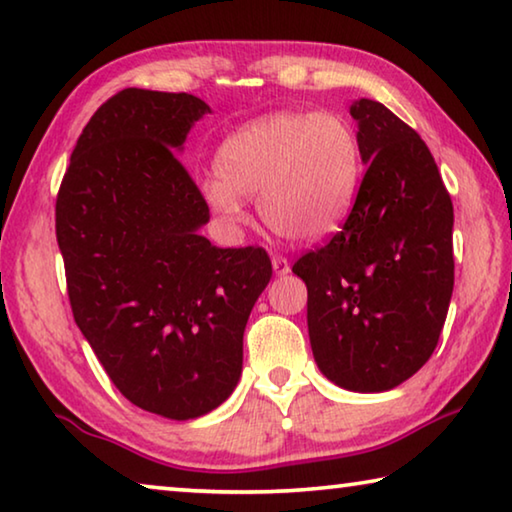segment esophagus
<instances>
[{"mask_svg":"<svg viewBox=\"0 0 512 512\" xmlns=\"http://www.w3.org/2000/svg\"><path fill=\"white\" fill-rule=\"evenodd\" d=\"M273 271H275V275H287L289 271H291V264H289V259L287 257H280V255H273Z\"/></svg>","mask_w":512,"mask_h":512,"instance_id":"34e87169","label":"esophagus"}]
</instances>
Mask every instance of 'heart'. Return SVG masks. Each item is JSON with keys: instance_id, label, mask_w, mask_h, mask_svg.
Instances as JSON below:
<instances>
[{"instance_id": "heart-1", "label": "heart", "mask_w": 512, "mask_h": 512, "mask_svg": "<svg viewBox=\"0 0 512 512\" xmlns=\"http://www.w3.org/2000/svg\"><path fill=\"white\" fill-rule=\"evenodd\" d=\"M214 171L198 189L223 221H237L244 198L257 196L259 216L275 235L316 241L343 221L357 196L361 149L343 117L284 110L225 137Z\"/></svg>"}]
</instances>
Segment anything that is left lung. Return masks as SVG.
Instances as JSON below:
<instances>
[{"instance_id":"left-lung-1","label":"left lung","mask_w":512,"mask_h":512,"mask_svg":"<svg viewBox=\"0 0 512 512\" xmlns=\"http://www.w3.org/2000/svg\"><path fill=\"white\" fill-rule=\"evenodd\" d=\"M366 176L343 228L293 264L307 284L311 352L354 393L413 377L436 350L454 291V207L420 135L384 103L359 99Z\"/></svg>"}]
</instances>
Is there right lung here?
<instances>
[{
    "label": "right lung",
    "mask_w": 512,
    "mask_h": 512,
    "mask_svg": "<svg viewBox=\"0 0 512 512\" xmlns=\"http://www.w3.org/2000/svg\"><path fill=\"white\" fill-rule=\"evenodd\" d=\"M210 106L128 88L94 112L56 201L74 320L119 393L194 420L235 391L244 329L273 268L264 248H216L210 207L178 155Z\"/></svg>",
    "instance_id": "add662e5"
}]
</instances>
